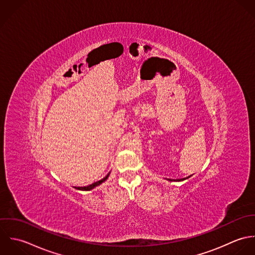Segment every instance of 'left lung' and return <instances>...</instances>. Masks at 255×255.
Listing matches in <instances>:
<instances>
[{
	"instance_id": "left-lung-1",
	"label": "left lung",
	"mask_w": 255,
	"mask_h": 255,
	"mask_svg": "<svg viewBox=\"0 0 255 255\" xmlns=\"http://www.w3.org/2000/svg\"><path fill=\"white\" fill-rule=\"evenodd\" d=\"M188 178V177H187ZM184 179H186V178H181V179H176V181H181V180H184ZM168 180H170V181H172L171 179H168Z\"/></svg>"
}]
</instances>
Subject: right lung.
<instances>
[{
	"label": "right lung",
	"mask_w": 255,
	"mask_h": 255,
	"mask_svg": "<svg viewBox=\"0 0 255 255\" xmlns=\"http://www.w3.org/2000/svg\"><path fill=\"white\" fill-rule=\"evenodd\" d=\"M108 175H109V173H108V174H107L105 177H103L102 179H101V180H99V181H97V182H95V183H93V184H91V185H88V186H84V187H78L77 189H79V190H91V189L95 188L96 186H98V185L102 184L103 181H105V180L107 179Z\"/></svg>",
	"instance_id": "add662e5"
}]
</instances>
